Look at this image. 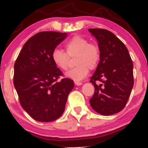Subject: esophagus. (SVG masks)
Wrapping results in <instances>:
<instances>
[{"label": "esophagus", "instance_id": "esophagus-1", "mask_svg": "<svg viewBox=\"0 0 148 148\" xmlns=\"http://www.w3.org/2000/svg\"><path fill=\"white\" fill-rule=\"evenodd\" d=\"M75 84L76 86H81L82 85V83L80 82H75Z\"/></svg>", "mask_w": 148, "mask_h": 148}]
</instances>
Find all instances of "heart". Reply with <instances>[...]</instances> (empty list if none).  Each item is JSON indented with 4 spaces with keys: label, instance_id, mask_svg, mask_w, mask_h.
<instances>
[{
    "label": "heart",
    "instance_id": "heart-1",
    "mask_svg": "<svg viewBox=\"0 0 148 148\" xmlns=\"http://www.w3.org/2000/svg\"><path fill=\"white\" fill-rule=\"evenodd\" d=\"M64 51L55 49L52 52L54 64L63 71L68 69L70 58H74L77 66L66 73L67 77L74 81H81L88 75L90 69L97 68L101 58V50L97 43L89 42L88 39L80 35L72 37L65 43Z\"/></svg>",
    "mask_w": 148,
    "mask_h": 148
}]
</instances>
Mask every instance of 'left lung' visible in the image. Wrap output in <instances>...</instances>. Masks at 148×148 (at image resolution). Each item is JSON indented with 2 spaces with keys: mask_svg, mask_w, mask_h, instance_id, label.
<instances>
[{
  "mask_svg": "<svg viewBox=\"0 0 148 148\" xmlns=\"http://www.w3.org/2000/svg\"><path fill=\"white\" fill-rule=\"evenodd\" d=\"M98 41L101 58L90 82L95 93L90 99L94 110L110 116L124 109L133 87V64L125 45L112 32L88 29ZM102 82L97 85L95 82Z\"/></svg>",
  "mask_w": 148,
  "mask_h": 148,
  "instance_id": "obj_1",
  "label": "left lung"
}]
</instances>
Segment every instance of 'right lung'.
Here are the masks:
<instances>
[{
    "label": "right lung",
    "instance_id": "right-lung-1",
    "mask_svg": "<svg viewBox=\"0 0 148 148\" xmlns=\"http://www.w3.org/2000/svg\"><path fill=\"white\" fill-rule=\"evenodd\" d=\"M66 32L43 31L30 37L14 64L13 84L22 108L39 122H51L62 116L73 81L63 75L52 59Z\"/></svg>",
    "mask_w": 148,
    "mask_h": 148
}]
</instances>
